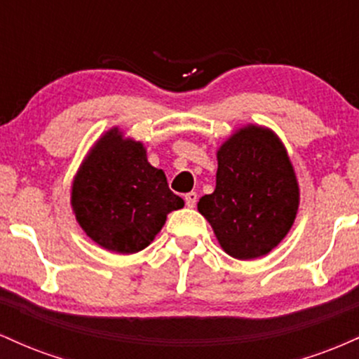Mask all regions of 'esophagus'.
Wrapping results in <instances>:
<instances>
[{
	"mask_svg": "<svg viewBox=\"0 0 359 359\" xmlns=\"http://www.w3.org/2000/svg\"><path fill=\"white\" fill-rule=\"evenodd\" d=\"M185 205H187V208H194V205L197 204V192H187L185 194Z\"/></svg>",
	"mask_w": 359,
	"mask_h": 359,
	"instance_id": "obj_1",
	"label": "esophagus"
}]
</instances>
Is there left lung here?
Here are the masks:
<instances>
[{"instance_id":"left-lung-1","label":"left lung","mask_w":359,"mask_h":359,"mask_svg":"<svg viewBox=\"0 0 359 359\" xmlns=\"http://www.w3.org/2000/svg\"><path fill=\"white\" fill-rule=\"evenodd\" d=\"M297 208L299 185L285 148L259 126L243 128L219 148L216 189L197 204L222 250L238 259L273 250Z\"/></svg>"}]
</instances>
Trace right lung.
I'll return each mask as SVG.
<instances>
[{
  "instance_id": "right-lung-1",
  "label": "right lung",
  "mask_w": 359,
  "mask_h": 359,
  "mask_svg": "<svg viewBox=\"0 0 359 359\" xmlns=\"http://www.w3.org/2000/svg\"><path fill=\"white\" fill-rule=\"evenodd\" d=\"M72 208L86 234L114 253L147 248L167 214L184 208L142 143L111 130L90 150L72 185Z\"/></svg>"
}]
</instances>
